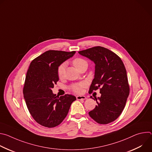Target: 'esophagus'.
I'll list each match as a JSON object with an SVG mask.
<instances>
[{
  "instance_id": "1",
  "label": "esophagus",
  "mask_w": 152,
  "mask_h": 152,
  "mask_svg": "<svg viewBox=\"0 0 152 152\" xmlns=\"http://www.w3.org/2000/svg\"><path fill=\"white\" fill-rule=\"evenodd\" d=\"M76 99L77 100H85L86 99V97L85 96H76Z\"/></svg>"
}]
</instances>
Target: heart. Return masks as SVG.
Instances as JSON below:
<instances>
[{
  "instance_id": "heart-1",
  "label": "heart",
  "mask_w": 152,
  "mask_h": 152,
  "mask_svg": "<svg viewBox=\"0 0 152 152\" xmlns=\"http://www.w3.org/2000/svg\"><path fill=\"white\" fill-rule=\"evenodd\" d=\"M72 64L76 69H77L79 67L83 66V65H84V64L87 65V62H86V61L85 60H84L82 58H77L74 59L72 61ZM64 72H65V64H62L60 65L58 69V75L60 78L63 77ZM83 86H84V85L83 83L74 84L72 86H71L70 89L74 93H80L82 91V87Z\"/></svg>"
}]
</instances>
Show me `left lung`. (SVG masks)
I'll return each mask as SVG.
<instances>
[{"label":"left lung","mask_w":152,"mask_h":152,"mask_svg":"<svg viewBox=\"0 0 152 152\" xmlns=\"http://www.w3.org/2000/svg\"><path fill=\"white\" fill-rule=\"evenodd\" d=\"M78 52L95 64L94 78L89 93L99 88L101 94L100 97H95L94 100H96L97 104L88 114L99 124L111 123L121 114L129 94V85L124 65L117 55L101 46ZM90 97L92 98V96Z\"/></svg>","instance_id":"obj_1"}]
</instances>
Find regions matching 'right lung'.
<instances>
[{"mask_svg": "<svg viewBox=\"0 0 152 152\" xmlns=\"http://www.w3.org/2000/svg\"><path fill=\"white\" fill-rule=\"evenodd\" d=\"M76 52L48 50L35 58L27 72L23 96L34 119L46 127H54L66 117L75 96L66 94L59 97L52 88L59 80L58 69Z\"/></svg>", "mask_w": 152, "mask_h": 152, "instance_id": "obj_1", "label": "right lung"}]
</instances>
